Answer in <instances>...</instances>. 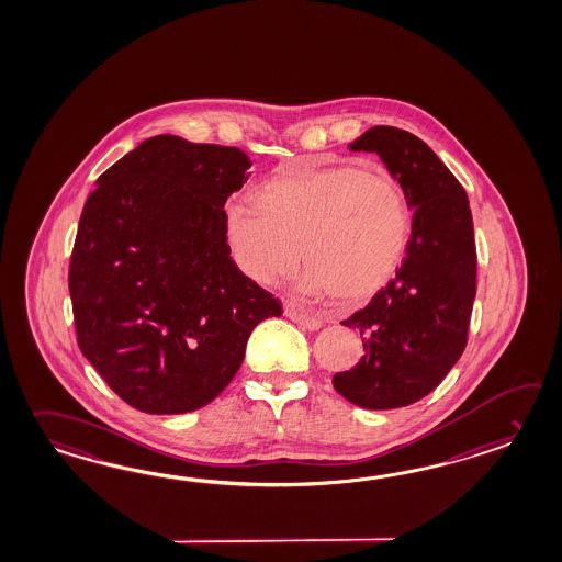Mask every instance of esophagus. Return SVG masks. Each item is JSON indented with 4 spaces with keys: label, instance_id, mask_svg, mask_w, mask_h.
<instances>
[{
    "label": "esophagus",
    "instance_id": "34e87169",
    "mask_svg": "<svg viewBox=\"0 0 562 562\" xmlns=\"http://www.w3.org/2000/svg\"><path fill=\"white\" fill-rule=\"evenodd\" d=\"M284 314H286L292 323L302 326L304 330H318L323 326V321L318 316H312L308 312L299 311L296 306H290V304H288Z\"/></svg>",
    "mask_w": 562,
    "mask_h": 562
}]
</instances>
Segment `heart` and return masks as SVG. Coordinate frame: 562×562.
Here are the masks:
<instances>
[{
  "label": "heart",
  "mask_w": 562,
  "mask_h": 562,
  "mask_svg": "<svg viewBox=\"0 0 562 562\" xmlns=\"http://www.w3.org/2000/svg\"><path fill=\"white\" fill-rule=\"evenodd\" d=\"M251 201L227 205L225 239L258 284H274L300 258V294L357 304L387 284L409 246L407 198L376 169L300 165L263 181Z\"/></svg>",
  "instance_id": "1"
}]
</instances>
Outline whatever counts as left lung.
Here are the masks:
<instances>
[{
    "label": "left lung",
    "instance_id": "8db88e82",
    "mask_svg": "<svg viewBox=\"0 0 562 562\" xmlns=\"http://www.w3.org/2000/svg\"><path fill=\"white\" fill-rule=\"evenodd\" d=\"M349 149L385 162L413 224L395 278L342 321L361 333L364 355L333 376V387L362 409H397L431 393L465 349L475 299L474 222L460 181L422 138L373 126Z\"/></svg>",
    "mask_w": 562,
    "mask_h": 562
}]
</instances>
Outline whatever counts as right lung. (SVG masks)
Listing matches in <instances>:
<instances>
[{
  "label": "right lung",
  "instance_id": "add662e5",
  "mask_svg": "<svg viewBox=\"0 0 562 562\" xmlns=\"http://www.w3.org/2000/svg\"><path fill=\"white\" fill-rule=\"evenodd\" d=\"M250 167L236 147L159 135L88 195L68 274L78 347L138 412L207 405L241 367L251 330L282 314L225 239V201Z\"/></svg>",
  "mask_w": 562,
  "mask_h": 562
}]
</instances>
